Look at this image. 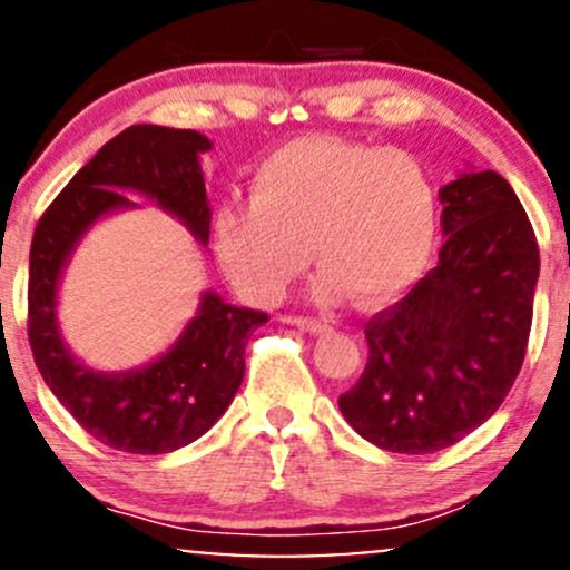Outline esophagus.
I'll return each instance as SVG.
<instances>
[{
	"mask_svg": "<svg viewBox=\"0 0 570 570\" xmlns=\"http://www.w3.org/2000/svg\"><path fill=\"white\" fill-rule=\"evenodd\" d=\"M289 322H292V325L303 327V331L314 333V335H325V333L333 331V327L327 325L325 320H314V316H295V320H289Z\"/></svg>",
	"mask_w": 570,
	"mask_h": 570,
	"instance_id": "esophagus-1",
	"label": "esophagus"
}]
</instances>
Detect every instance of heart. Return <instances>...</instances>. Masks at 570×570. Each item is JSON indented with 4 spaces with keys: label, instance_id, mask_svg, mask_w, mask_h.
<instances>
[{
    "label": "heart",
    "instance_id": "1",
    "mask_svg": "<svg viewBox=\"0 0 570 570\" xmlns=\"http://www.w3.org/2000/svg\"><path fill=\"white\" fill-rule=\"evenodd\" d=\"M248 190V205L215 209L213 250L250 303H278L311 256L322 265L316 303L350 292L385 303L417 281L434 250V183L404 149L305 136L265 155Z\"/></svg>",
    "mask_w": 570,
    "mask_h": 570
}]
</instances>
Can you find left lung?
Masks as SVG:
<instances>
[{
    "mask_svg": "<svg viewBox=\"0 0 570 570\" xmlns=\"http://www.w3.org/2000/svg\"><path fill=\"white\" fill-rule=\"evenodd\" d=\"M440 205V262L365 325L368 363L338 399L363 440L415 456L456 445L500 410L524 363L541 273L505 177L461 171Z\"/></svg>",
    "mask_w": 570,
    "mask_h": 570,
    "instance_id": "left-lung-1",
    "label": "left lung"
}]
</instances>
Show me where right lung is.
<instances>
[{
	"instance_id": "obj_1",
	"label": "right lung",
	"mask_w": 570,
	"mask_h": 570,
	"mask_svg": "<svg viewBox=\"0 0 570 570\" xmlns=\"http://www.w3.org/2000/svg\"><path fill=\"white\" fill-rule=\"evenodd\" d=\"M213 141L196 130L130 125L98 149L46 209L29 250V344L46 385L83 431L114 451L171 453L190 445L229 410L245 374V344L267 314L202 292L194 320L164 355L128 371H95L59 331V281L98 220L139 205L175 215L196 243L209 239L202 155Z\"/></svg>"
}]
</instances>
